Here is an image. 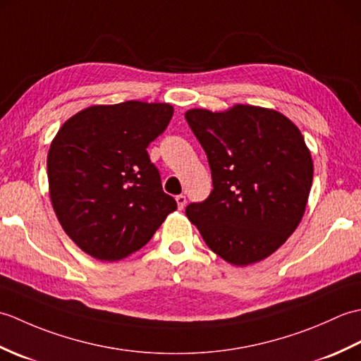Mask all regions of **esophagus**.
<instances>
[{
    "label": "esophagus",
    "instance_id": "1",
    "mask_svg": "<svg viewBox=\"0 0 361 361\" xmlns=\"http://www.w3.org/2000/svg\"><path fill=\"white\" fill-rule=\"evenodd\" d=\"M175 202H176V206H178V209H185V206H186V197L185 195H176Z\"/></svg>",
    "mask_w": 361,
    "mask_h": 361
}]
</instances>
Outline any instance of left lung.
Segmentation results:
<instances>
[{"instance_id":"1","label":"left lung","mask_w":361,"mask_h":361,"mask_svg":"<svg viewBox=\"0 0 361 361\" xmlns=\"http://www.w3.org/2000/svg\"><path fill=\"white\" fill-rule=\"evenodd\" d=\"M185 116L208 155L214 185L203 203L188 206V219L228 264L271 256L301 224L309 200L313 161L301 130L256 105L192 109Z\"/></svg>"}]
</instances>
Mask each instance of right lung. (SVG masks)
<instances>
[{"label":"right lung","instance_id":"1","mask_svg":"<svg viewBox=\"0 0 361 361\" xmlns=\"http://www.w3.org/2000/svg\"><path fill=\"white\" fill-rule=\"evenodd\" d=\"M172 114L166 102L91 105L65 121L51 141L52 209L91 257L114 262L133 255L176 209L145 150Z\"/></svg>","mask_w":361,"mask_h":361}]
</instances>
